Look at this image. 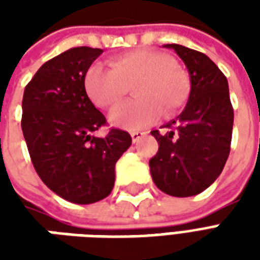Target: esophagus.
Here are the masks:
<instances>
[{
	"instance_id": "obj_1",
	"label": "esophagus",
	"mask_w": 260,
	"mask_h": 260,
	"mask_svg": "<svg viewBox=\"0 0 260 260\" xmlns=\"http://www.w3.org/2000/svg\"><path fill=\"white\" fill-rule=\"evenodd\" d=\"M145 135L143 132H139V131H136V132H131V136H132V142L136 143V142H139L142 139V136Z\"/></svg>"
}]
</instances>
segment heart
I'll return each instance as SVG.
<instances>
[{
  "label": "heart",
  "mask_w": 260,
  "mask_h": 260,
  "mask_svg": "<svg viewBox=\"0 0 260 260\" xmlns=\"http://www.w3.org/2000/svg\"><path fill=\"white\" fill-rule=\"evenodd\" d=\"M110 67L91 65L85 75V89L97 107L111 110L134 85L132 94L138 99L121 104L110 115L118 128L141 129L152 124L161 110L167 115L177 111L189 96V75L167 54L136 50L113 58Z\"/></svg>",
  "instance_id": "obj_1"
}]
</instances>
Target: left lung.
Returning <instances> with one entry per match:
<instances>
[{
	"label": "left lung",
	"instance_id": "left-lung-1",
	"mask_svg": "<svg viewBox=\"0 0 260 260\" xmlns=\"http://www.w3.org/2000/svg\"><path fill=\"white\" fill-rule=\"evenodd\" d=\"M173 48L185 64L191 91L182 113L163 125L164 132L152 131L158 150L149 167L160 191L177 198L205 191L221 174L233 135L234 110L229 82L212 59L180 44Z\"/></svg>",
	"mask_w": 260,
	"mask_h": 260
}]
</instances>
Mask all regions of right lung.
<instances>
[{"mask_svg": "<svg viewBox=\"0 0 260 260\" xmlns=\"http://www.w3.org/2000/svg\"><path fill=\"white\" fill-rule=\"evenodd\" d=\"M100 48L74 47L43 64L27 83L22 100V131L35 170L62 199L89 205L114 188L115 163L132 143L128 132L106 124L85 89V75Z\"/></svg>", "mask_w": 260, "mask_h": 260, "instance_id": "add662e5", "label": "right lung"}]
</instances>
